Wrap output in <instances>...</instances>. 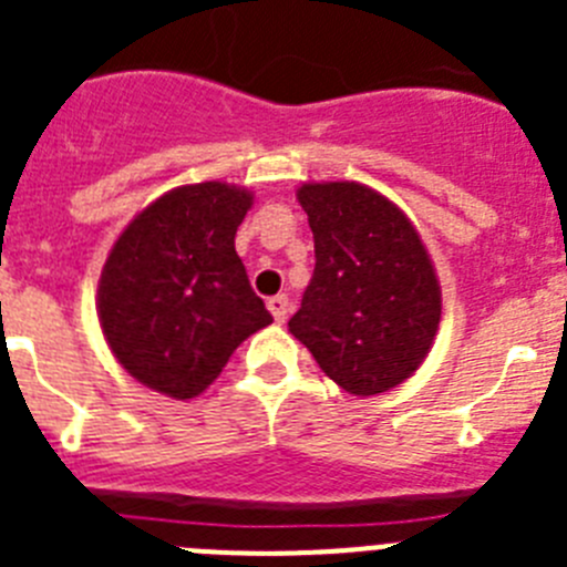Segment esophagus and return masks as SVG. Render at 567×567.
<instances>
[{
	"label": "esophagus",
	"instance_id": "obj_1",
	"mask_svg": "<svg viewBox=\"0 0 567 567\" xmlns=\"http://www.w3.org/2000/svg\"><path fill=\"white\" fill-rule=\"evenodd\" d=\"M267 307H269V312H272L275 323H284V320H287V315H289V298H287V295H275V298H269Z\"/></svg>",
	"mask_w": 567,
	"mask_h": 567
}]
</instances>
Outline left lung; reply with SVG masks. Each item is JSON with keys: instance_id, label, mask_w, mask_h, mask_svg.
<instances>
[{"instance_id": "left-lung-1", "label": "left lung", "mask_w": 567, "mask_h": 567, "mask_svg": "<svg viewBox=\"0 0 567 567\" xmlns=\"http://www.w3.org/2000/svg\"><path fill=\"white\" fill-rule=\"evenodd\" d=\"M298 202L315 275L289 332L349 394L389 392L432 352L443 312L432 255L409 215L365 184H303Z\"/></svg>"}]
</instances>
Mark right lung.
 Returning <instances> with one entry per match:
<instances>
[{"mask_svg":"<svg viewBox=\"0 0 567 567\" xmlns=\"http://www.w3.org/2000/svg\"><path fill=\"white\" fill-rule=\"evenodd\" d=\"M252 193L184 184L135 215L104 260L96 312L130 378L173 400L213 383L249 334L272 323L235 252Z\"/></svg>","mask_w":567,"mask_h":567,"instance_id":"right-lung-1","label":"right lung"}]
</instances>
